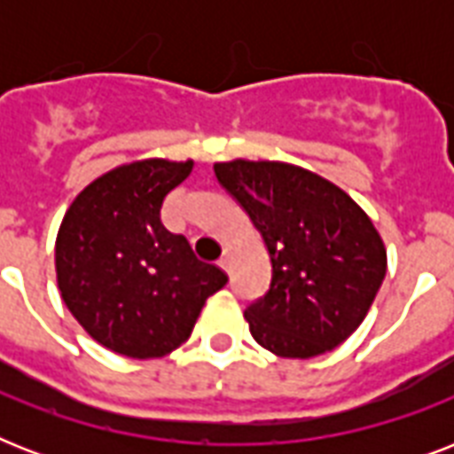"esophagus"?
Returning a JSON list of instances; mask_svg holds the SVG:
<instances>
[{
    "label": "esophagus",
    "mask_w": 454,
    "mask_h": 454,
    "mask_svg": "<svg viewBox=\"0 0 454 454\" xmlns=\"http://www.w3.org/2000/svg\"><path fill=\"white\" fill-rule=\"evenodd\" d=\"M219 266L223 270H226V273H228V270H231V254H228V252H223V256H221V259H219Z\"/></svg>",
    "instance_id": "34e87169"
}]
</instances>
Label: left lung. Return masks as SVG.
Returning a JSON list of instances; mask_svg holds the SVG:
<instances>
[{
  "instance_id": "left-lung-1",
  "label": "left lung",
  "mask_w": 454,
  "mask_h": 454,
  "mask_svg": "<svg viewBox=\"0 0 454 454\" xmlns=\"http://www.w3.org/2000/svg\"><path fill=\"white\" fill-rule=\"evenodd\" d=\"M214 174L249 214L273 266L266 297L245 310L256 344L313 358L346 341L387 276V247L363 207L290 162L238 157Z\"/></svg>"
}]
</instances>
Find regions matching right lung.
Here are the masks:
<instances>
[{
  "label": "right lung",
  "mask_w": 454,
  "mask_h": 454,
  "mask_svg": "<svg viewBox=\"0 0 454 454\" xmlns=\"http://www.w3.org/2000/svg\"><path fill=\"white\" fill-rule=\"evenodd\" d=\"M192 160L145 157L94 178L56 235L60 299L89 337L127 358H162L191 337L205 301L228 283L184 235L162 226L164 198Z\"/></svg>",
  "instance_id": "1"
}]
</instances>
